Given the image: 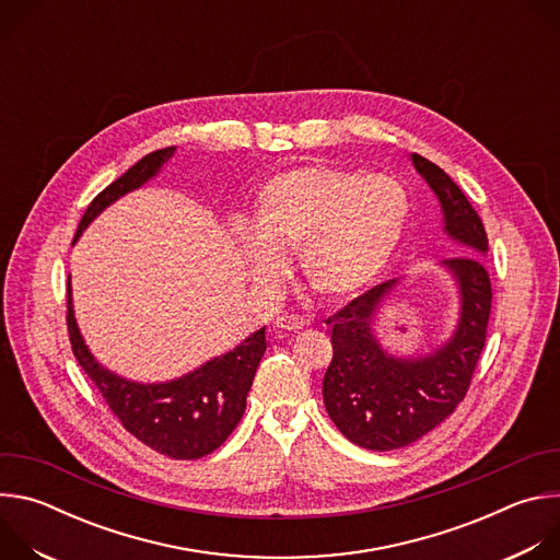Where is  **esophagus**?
<instances>
[{"label":"esophagus","mask_w":560,"mask_h":560,"mask_svg":"<svg viewBox=\"0 0 560 560\" xmlns=\"http://www.w3.org/2000/svg\"><path fill=\"white\" fill-rule=\"evenodd\" d=\"M277 332H299L303 328V318L292 316V314H281L275 322Z\"/></svg>","instance_id":"1"}]
</instances>
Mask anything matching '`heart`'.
<instances>
[{"instance_id": "obj_1", "label": "heart", "mask_w": 560, "mask_h": 560, "mask_svg": "<svg viewBox=\"0 0 560 560\" xmlns=\"http://www.w3.org/2000/svg\"><path fill=\"white\" fill-rule=\"evenodd\" d=\"M410 212L398 179L314 164L268 179L253 201V232L238 228L236 236L255 283H277L283 255L296 253V268L318 296L346 301L387 270Z\"/></svg>"}]
</instances>
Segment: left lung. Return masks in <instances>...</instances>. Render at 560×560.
<instances>
[{
  "mask_svg": "<svg viewBox=\"0 0 560 560\" xmlns=\"http://www.w3.org/2000/svg\"><path fill=\"white\" fill-rule=\"evenodd\" d=\"M417 173L436 195L443 232L465 248L441 261L458 290L452 335L430 352L398 354L376 335L378 314L398 279L374 285L328 318L332 361L324 376V404L341 434L365 450L406 447L441 425L463 401L483 352L492 283L483 266L488 234L463 190L432 162L412 154Z\"/></svg>",
  "mask_w": 560,
  "mask_h": 560,
  "instance_id": "1",
  "label": "left lung"
}]
</instances>
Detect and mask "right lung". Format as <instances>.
<instances>
[{
  "mask_svg": "<svg viewBox=\"0 0 560 560\" xmlns=\"http://www.w3.org/2000/svg\"><path fill=\"white\" fill-rule=\"evenodd\" d=\"M177 148L145 154L128 173L104 188L79 221L74 242L117 199L141 188L162 173ZM68 335L72 352L106 398L121 425L141 443L171 458H201L214 452L242 421L246 396L266 352V328L253 332L230 352L214 357L192 372L162 383H141L104 368L79 332L68 277Z\"/></svg>",
  "mask_w": 560,
  "mask_h": 560,
  "instance_id": "1",
  "label": "right lung"
}]
</instances>
